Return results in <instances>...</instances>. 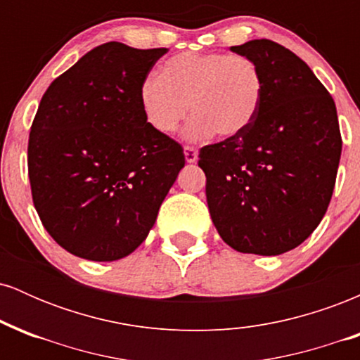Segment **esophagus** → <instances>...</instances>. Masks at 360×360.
I'll return each instance as SVG.
<instances>
[{
  "instance_id": "1",
  "label": "esophagus",
  "mask_w": 360,
  "mask_h": 360,
  "mask_svg": "<svg viewBox=\"0 0 360 360\" xmlns=\"http://www.w3.org/2000/svg\"><path fill=\"white\" fill-rule=\"evenodd\" d=\"M184 159H186V162H189V164L196 162V159H198L196 148L191 146H184Z\"/></svg>"
}]
</instances>
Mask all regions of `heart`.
Masks as SVG:
<instances>
[{
	"mask_svg": "<svg viewBox=\"0 0 360 360\" xmlns=\"http://www.w3.org/2000/svg\"><path fill=\"white\" fill-rule=\"evenodd\" d=\"M264 100V76L247 56L183 52L169 57L159 77L148 76L139 91L143 118L160 135H172L186 118L188 140L217 134L233 139L254 123Z\"/></svg>",
	"mask_w": 360,
	"mask_h": 360,
	"instance_id": "heart-1",
	"label": "heart"
}]
</instances>
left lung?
<instances>
[{"label": "left lung", "mask_w": 360, "mask_h": 360, "mask_svg": "<svg viewBox=\"0 0 360 360\" xmlns=\"http://www.w3.org/2000/svg\"><path fill=\"white\" fill-rule=\"evenodd\" d=\"M230 51L257 62L264 100L242 135L200 150L206 201L232 249L279 255L307 240L332 200L342 154L337 108L283 45L260 39Z\"/></svg>", "instance_id": "8db88e82"}]
</instances>
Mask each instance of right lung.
<instances>
[{
  "label": "right lung",
  "instance_id": "right-lung-1",
  "mask_svg": "<svg viewBox=\"0 0 360 360\" xmlns=\"http://www.w3.org/2000/svg\"><path fill=\"white\" fill-rule=\"evenodd\" d=\"M166 52L103 44L42 96L28 139L32 198L72 255L110 262L131 254L184 167L183 147L150 128L139 101Z\"/></svg>",
  "mask_w": 360,
  "mask_h": 360
}]
</instances>
